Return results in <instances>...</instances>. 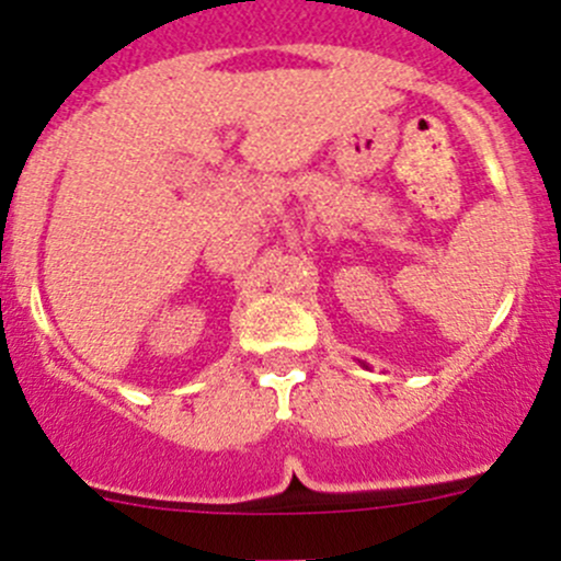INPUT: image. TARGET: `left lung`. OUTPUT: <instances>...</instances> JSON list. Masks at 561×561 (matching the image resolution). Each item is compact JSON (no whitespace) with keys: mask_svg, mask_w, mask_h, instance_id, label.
Returning <instances> with one entry per match:
<instances>
[{"mask_svg":"<svg viewBox=\"0 0 561 561\" xmlns=\"http://www.w3.org/2000/svg\"><path fill=\"white\" fill-rule=\"evenodd\" d=\"M360 366H366V364H364V360H360Z\"/></svg>","mask_w":561,"mask_h":561,"instance_id":"1","label":"left lung"}]
</instances>
